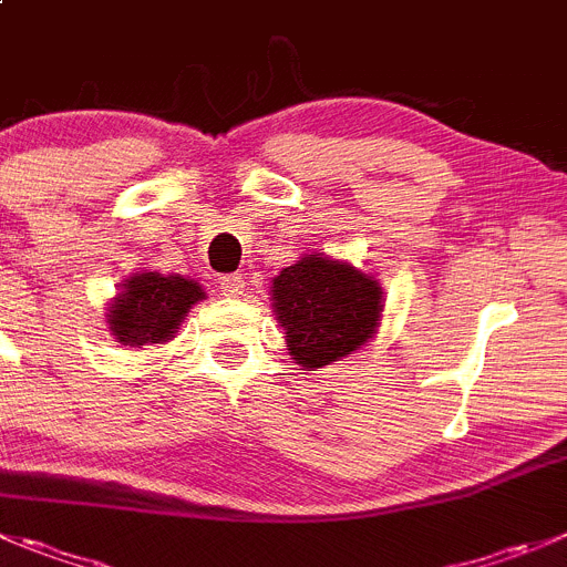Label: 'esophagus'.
<instances>
[{
	"mask_svg": "<svg viewBox=\"0 0 567 567\" xmlns=\"http://www.w3.org/2000/svg\"><path fill=\"white\" fill-rule=\"evenodd\" d=\"M219 287H223V295H228V298H239V295H245V278H241L239 272L223 275V278H219Z\"/></svg>",
	"mask_w": 567,
	"mask_h": 567,
	"instance_id": "esophagus-1",
	"label": "esophagus"
}]
</instances>
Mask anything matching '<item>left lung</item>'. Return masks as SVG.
<instances>
[{"label":"left lung","instance_id":"left-lung-1","mask_svg":"<svg viewBox=\"0 0 567 567\" xmlns=\"http://www.w3.org/2000/svg\"><path fill=\"white\" fill-rule=\"evenodd\" d=\"M275 320L303 370H320L361 350L379 333L384 289L368 269L326 252H303L272 278Z\"/></svg>","mask_w":567,"mask_h":567}]
</instances>
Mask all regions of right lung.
Instances as JSON below:
<instances>
[{
    "instance_id": "1",
    "label": "right lung",
    "mask_w": 567,
    "mask_h": 567,
    "mask_svg": "<svg viewBox=\"0 0 567 567\" xmlns=\"http://www.w3.org/2000/svg\"><path fill=\"white\" fill-rule=\"evenodd\" d=\"M206 300V289L186 275L153 269L133 272L118 284L116 298L105 309V322L118 344H164L175 339L188 309Z\"/></svg>"
}]
</instances>
